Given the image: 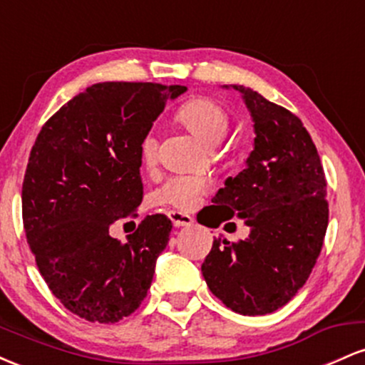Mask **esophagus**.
<instances>
[{
  "label": "esophagus",
  "mask_w": 365,
  "mask_h": 365,
  "mask_svg": "<svg viewBox=\"0 0 365 365\" xmlns=\"http://www.w3.org/2000/svg\"><path fill=\"white\" fill-rule=\"evenodd\" d=\"M170 220L171 223H173V226H177V228H180V226L194 225L192 216H188L185 212H180V211H170Z\"/></svg>",
  "instance_id": "obj_1"
}]
</instances>
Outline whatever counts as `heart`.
Segmentation results:
<instances>
[{
	"mask_svg": "<svg viewBox=\"0 0 365 365\" xmlns=\"http://www.w3.org/2000/svg\"><path fill=\"white\" fill-rule=\"evenodd\" d=\"M177 118L199 139L202 144L215 148L230 132V116L223 106L207 98L190 99L180 108ZM140 156L145 165H153L158 156V140L148 133L140 142ZM207 190V182L200 177H175L170 178L158 190V200L178 209L194 207L199 197Z\"/></svg>",
	"mask_w": 365,
	"mask_h": 365,
	"instance_id": "1",
	"label": "heart"
}]
</instances>
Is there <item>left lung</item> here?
<instances>
[{
    "label": "left lung",
    "mask_w": 365,
    "mask_h": 365,
    "mask_svg": "<svg viewBox=\"0 0 365 365\" xmlns=\"http://www.w3.org/2000/svg\"><path fill=\"white\" fill-rule=\"evenodd\" d=\"M232 87L252 116L254 150L212 204L244 220L250 233L240 242L215 238L200 269L226 307L264 316L290 302L319 257L329 216L326 177L302 121L249 87Z\"/></svg>",
    "instance_id": "8db88e82"
}]
</instances>
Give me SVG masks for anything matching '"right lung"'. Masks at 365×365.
Returning a JSON list of instances; mask_svg holds the SVG:
<instances>
[{
  "label": "right lung",
  "mask_w": 365,
  "mask_h": 365,
  "mask_svg": "<svg viewBox=\"0 0 365 365\" xmlns=\"http://www.w3.org/2000/svg\"><path fill=\"white\" fill-rule=\"evenodd\" d=\"M185 86L103 82L41 128L22 185L29 247L49 290L91 322H116L148 295L171 221L148 216L127 244L110 237L142 202L140 142Z\"/></svg>",
  "instance_id": "right-lung-1"
}]
</instances>
